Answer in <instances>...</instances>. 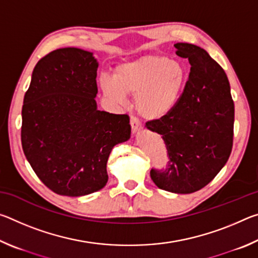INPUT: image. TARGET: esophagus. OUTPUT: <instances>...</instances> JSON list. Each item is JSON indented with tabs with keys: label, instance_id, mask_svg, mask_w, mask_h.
<instances>
[{
	"label": "esophagus",
	"instance_id": "34e87169",
	"mask_svg": "<svg viewBox=\"0 0 258 258\" xmlns=\"http://www.w3.org/2000/svg\"><path fill=\"white\" fill-rule=\"evenodd\" d=\"M131 127H132L133 134H137L142 130V125L138 120V118H135V117H131Z\"/></svg>",
	"mask_w": 258,
	"mask_h": 258
}]
</instances>
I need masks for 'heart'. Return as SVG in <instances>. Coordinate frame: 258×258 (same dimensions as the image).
<instances>
[{
	"label": "heart",
	"mask_w": 258,
	"mask_h": 258,
	"mask_svg": "<svg viewBox=\"0 0 258 258\" xmlns=\"http://www.w3.org/2000/svg\"><path fill=\"white\" fill-rule=\"evenodd\" d=\"M187 78L186 68L178 61L148 54L118 64L113 78H100V86L116 103H123L125 94L134 95V108L142 118L160 120L176 108Z\"/></svg>",
	"instance_id": "heart-1"
}]
</instances>
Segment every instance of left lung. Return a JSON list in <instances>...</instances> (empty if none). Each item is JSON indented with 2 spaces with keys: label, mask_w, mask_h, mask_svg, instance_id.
Returning a JSON list of instances; mask_svg holds the SVG:
<instances>
[{
  "label": "left lung",
  "mask_w": 258,
  "mask_h": 258,
  "mask_svg": "<svg viewBox=\"0 0 258 258\" xmlns=\"http://www.w3.org/2000/svg\"><path fill=\"white\" fill-rule=\"evenodd\" d=\"M176 54L191 64L189 81L171 115L146 127L163 138L169 163L151 169L161 190L192 194L207 185L228 161L233 141L234 103L225 73L202 47L176 43Z\"/></svg>",
  "instance_id": "8db88e82"
}]
</instances>
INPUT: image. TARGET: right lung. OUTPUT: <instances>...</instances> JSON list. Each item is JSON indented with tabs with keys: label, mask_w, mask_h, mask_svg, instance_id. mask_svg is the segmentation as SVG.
<instances>
[{
	"label": "right lung",
	"mask_w": 258,
	"mask_h": 258,
	"mask_svg": "<svg viewBox=\"0 0 258 258\" xmlns=\"http://www.w3.org/2000/svg\"><path fill=\"white\" fill-rule=\"evenodd\" d=\"M98 67L92 52L52 51L36 63L25 94L24 154L40 180L61 196L101 190L112 148L131 138L127 115L98 109Z\"/></svg>",
	"instance_id": "1"
}]
</instances>
